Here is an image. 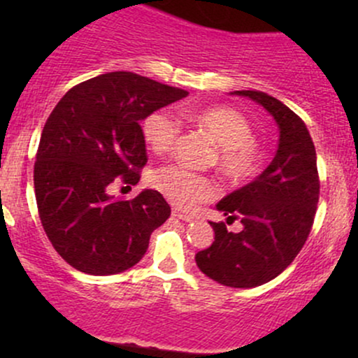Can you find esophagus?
I'll list each match as a JSON object with an SVG mask.
<instances>
[{"instance_id":"1","label":"esophagus","mask_w":358,"mask_h":358,"mask_svg":"<svg viewBox=\"0 0 358 358\" xmlns=\"http://www.w3.org/2000/svg\"><path fill=\"white\" fill-rule=\"evenodd\" d=\"M173 213V217H176V219H180V220H185V222H190V220H193V215H190V213H185V212H180V210H175L171 212Z\"/></svg>"}]
</instances>
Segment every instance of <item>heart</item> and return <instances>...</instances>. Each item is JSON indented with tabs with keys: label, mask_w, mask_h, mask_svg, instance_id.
Here are the masks:
<instances>
[{
	"label": "heart",
	"mask_w": 358,
	"mask_h": 358,
	"mask_svg": "<svg viewBox=\"0 0 358 358\" xmlns=\"http://www.w3.org/2000/svg\"><path fill=\"white\" fill-rule=\"evenodd\" d=\"M192 121L202 127L217 145L215 165L229 182L241 185L252 180L262 166V150L254 141L250 122L239 110L213 106L192 114ZM180 126L166 110H155L143 121V138L155 153L173 148ZM150 185L176 207L192 208L199 202L217 195V183L205 175L193 173L180 165L156 168L150 175Z\"/></svg>",
	"instance_id": "heart-1"
}]
</instances>
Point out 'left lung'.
I'll use <instances>...</instances> for the list:
<instances>
[{"instance_id":"obj_1","label":"left lung","mask_w":358,"mask_h":358,"mask_svg":"<svg viewBox=\"0 0 358 358\" xmlns=\"http://www.w3.org/2000/svg\"><path fill=\"white\" fill-rule=\"evenodd\" d=\"M262 106L276 121L279 145L271 165L254 182L229 193L217 210L241 232L210 222L212 245L196 252L205 276L224 286L256 287L281 274L310 236L320 196L313 139L303 119L276 97L261 90H234Z\"/></svg>"}]
</instances>
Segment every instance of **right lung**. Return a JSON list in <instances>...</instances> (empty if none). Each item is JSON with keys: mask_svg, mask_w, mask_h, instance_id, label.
<instances>
[{"mask_svg": "<svg viewBox=\"0 0 358 358\" xmlns=\"http://www.w3.org/2000/svg\"><path fill=\"white\" fill-rule=\"evenodd\" d=\"M188 92L109 72L76 85L45 122L34 170L45 234L62 259L92 276L133 268L171 208L156 190L114 199V183L136 185L146 165L139 122Z\"/></svg>", "mask_w": 358, "mask_h": 358, "instance_id": "obj_1", "label": "right lung"}]
</instances>
